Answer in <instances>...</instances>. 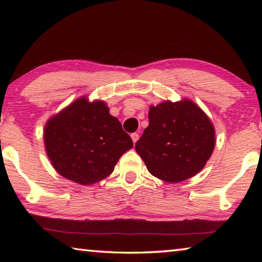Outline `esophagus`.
Returning <instances> with one entry per match:
<instances>
[{
    "mask_svg": "<svg viewBox=\"0 0 262 262\" xmlns=\"http://www.w3.org/2000/svg\"><path fill=\"white\" fill-rule=\"evenodd\" d=\"M132 136V140H133V142H134V143H136L137 142V140H139V134H137V133H133V134L130 135Z\"/></svg>",
    "mask_w": 262,
    "mask_h": 262,
    "instance_id": "1",
    "label": "esophagus"
}]
</instances>
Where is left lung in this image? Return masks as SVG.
Returning <instances> with one entry per match:
<instances>
[{"label": "left lung", "instance_id": "8db88e82", "mask_svg": "<svg viewBox=\"0 0 262 262\" xmlns=\"http://www.w3.org/2000/svg\"><path fill=\"white\" fill-rule=\"evenodd\" d=\"M215 145L209 118L193 101H164L150 106L149 126L135 150L152 176L179 183L200 172Z\"/></svg>", "mask_w": 262, "mask_h": 262}]
</instances>
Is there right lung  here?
I'll return each mask as SVG.
<instances>
[{
  "instance_id": "obj_1",
  "label": "right lung",
  "mask_w": 262,
  "mask_h": 262,
  "mask_svg": "<svg viewBox=\"0 0 262 262\" xmlns=\"http://www.w3.org/2000/svg\"><path fill=\"white\" fill-rule=\"evenodd\" d=\"M48 158L59 173L91 185L108 177L119 158L133 148L130 136L104 101L79 98L50 119L43 132Z\"/></svg>"
}]
</instances>
